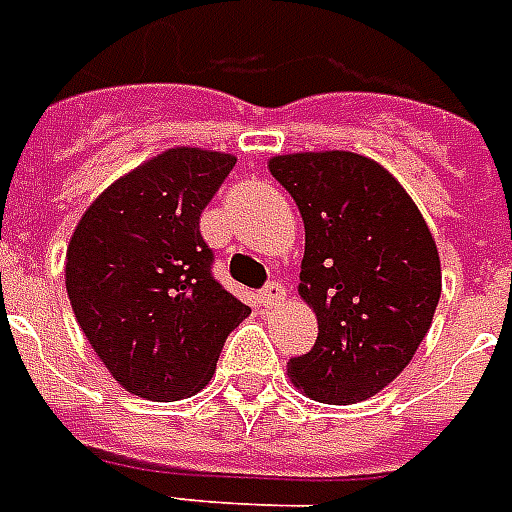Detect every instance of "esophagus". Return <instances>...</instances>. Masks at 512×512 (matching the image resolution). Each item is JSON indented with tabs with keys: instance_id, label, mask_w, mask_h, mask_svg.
Listing matches in <instances>:
<instances>
[{
	"instance_id": "obj_1",
	"label": "esophagus",
	"mask_w": 512,
	"mask_h": 512,
	"mask_svg": "<svg viewBox=\"0 0 512 512\" xmlns=\"http://www.w3.org/2000/svg\"><path fill=\"white\" fill-rule=\"evenodd\" d=\"M259 302L261 307H267V310L280 307L286 302V286H283V283H270V286H264V291L259 294Z\"/></svg>"
}]
</instances>
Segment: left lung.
<instances>
[{"label": "left lung", "mask_w": 512, "mask_h": 512, "mask_svg": "<svg viewBox=\"0 0 512 512\" xmlns=\"http://www.w3.org/2000/svg\"><path fill=\"white\" fill-rule=\"evenodd\" d=\"M267 167L305 221L299 297L318 321L288 378L329 405L375 397L432 326L443 291L437 242L399 180L361 153H286Z\"/></svg>", "instance_id": "8db88e82"}]
</instances>
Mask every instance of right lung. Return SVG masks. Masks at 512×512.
<instances>
[{
	"mask_svg": "<svg viewBox=\"0 0 512 512\" xmlns=\"http://www.w3.org/2000/svg\"><path fill=\"white\" fill-rule=\"evenodd\" d=\"M237 156L169 148L99 194L67 245V294L88 343L129 394L194 397L251 307L210 275L199 215Z\"/></svg>",
	"mask_w": 512,
	"mask_h": 512,
	"instance_id": "1",
	"label": "right lung"
}]
</instances>
